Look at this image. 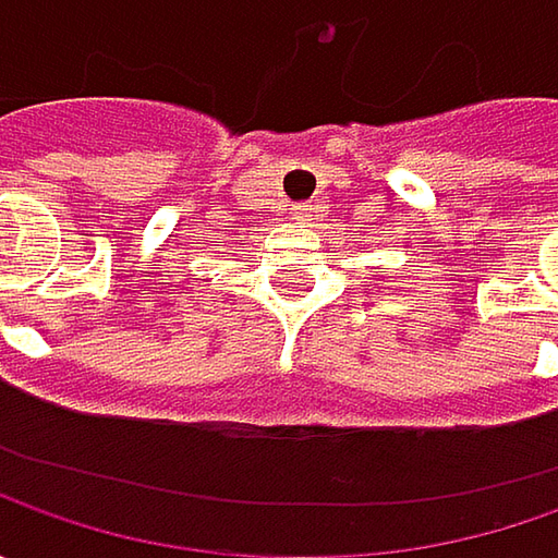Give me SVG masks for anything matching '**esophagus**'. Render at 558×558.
I'll list each match as a JSON object with an SVG mask.
<instances>
[{
	"label": "esophagus",
	"instance_id": "esophagus-1",
	"mask_svg": "<svg viewBox=\"0 0 558 558\" xmlns=\"http://www.w3.org/2000/svg\"><path fill=\"white\" fill-rule=\"evenodd\" d=\"M313 207L311 202H301V204H291V220H311L313 217Z\"/></svg>",
	"mask_w": 558,
	"mask_h": 558
}]
</instances>
